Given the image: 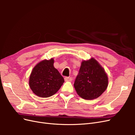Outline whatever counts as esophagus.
<instances>
[{"mask_svg":"<svg viewBox=\"0 0 135 135\" xmlns=\"http://www.w3.org/2000/svg\"><path fill=\"white\" fill-rule=\"evenodd\" d=\"M64 79L65 81H71L72 78H71V77H70V76H66V77H65Z\"/></svg>","mask_w":135,"mask_h":135,"instance_id":"1","label":"esophagus"}]
</instances>
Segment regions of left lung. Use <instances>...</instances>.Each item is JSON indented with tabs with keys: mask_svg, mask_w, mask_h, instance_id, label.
Here are the masks:
<instances>
[{
	"mask_svg": "<svg viewBox=\"0 0 135 135\" xmlns=\"http://www.w3.org/2000/svg\"><path fill=\"white\" fill-rule=\"evenodd\" d=\"M108 85V76L95 59L81 62L74 84L80 97L85 100L95 99L103 93Z\"/></svg>",
	"mask_w": 135,
	"mask_h": 135,
	"instance_id": "obj_1",
	"label": "left lung"
}]
</instances>
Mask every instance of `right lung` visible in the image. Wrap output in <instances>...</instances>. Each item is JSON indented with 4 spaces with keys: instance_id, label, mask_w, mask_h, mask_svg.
I'll return each instance as SVG.
<instances>
[{
    "instance_id": "right-lung-1",
    "label": "right lung",
    "mask_w": 135,
    "mask_h": 135,
    "mask_svg": "<svg viewBox=\"0 0 135 135\" xmlns=\"http://www.w3.org/2000/svg\"><path fill=\"white\" fill-rule=\"evenodd\" d=\"M54 60H43L31 71L29 85L35 95L41 97L54 95L64 82V78L54 66Z\"/></svg>"
}]
</instances>
